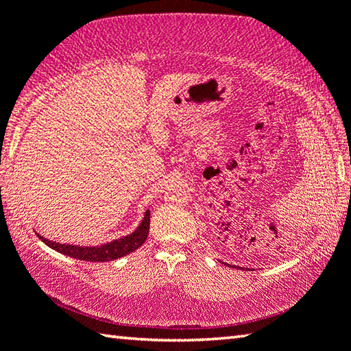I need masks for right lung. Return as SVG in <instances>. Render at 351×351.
<instances>
[{"label":"right lung","mask_w":351,"mask_h":351,"mask_svg":"<svg viewBox=\"0 0 351 351\" xmlns=\"http://www.w3.org/2000/svg\"><path fill=\"white\" fill-rule=\"evenodd\" d=\"M148 230H150V210L145 212L141 224L136 228L132 234H128L122 239L112 240L110 243H104L100 246H79V245H68V243H56L52 240L45 239L43 235H38V239L54 251L60 252L68 257L85 260V261H110L121 258L123 255L132 254L139 246H142L147 240Z\"/></svg>","instance_id":"right-lung-1"}]
</instances>
